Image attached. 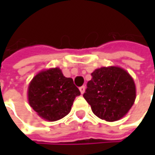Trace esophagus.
<instances>
[{"label":"esophagus","mask_w":155,"mask_h":155,"mask_svg":"<svg viewBox=\"0 0 155 155\" xmlns=\"http://www.w3.org/2000/svg\"><path fill=\"white\" fill-rule=\"evenodd\" d=\"M84 91H85V86H84V85H83V86L80 87V91H81V94H84Z\"/></svg>","instance_id":"34e87169"}]
</instances>
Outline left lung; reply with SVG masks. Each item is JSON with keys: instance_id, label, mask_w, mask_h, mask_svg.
Listing matches in <instances>:
<instances>
[{"instance_id": "1", "label": "left lung", "mask_w": 155, "mask_h": 155, "mask_svg": "<svg viewBox=\"0 0 155 155\" xmlns=\"http://www.w3.org/2000/svg\"><path fill=\"white\" fill-rule=\"evenodd\" d=\"M91 76L83 96L93 113L109 122L120 120L135 101L133 78L126 71L116 66L96 69Z\"/></svg>"}]
</instances>
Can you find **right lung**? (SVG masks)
<instances>
[{"instance_id": "right-lung-1", "label": "right lung", "mask_w": 155, "mask_h": 155, "mask_svg": "<svg viewBox=\"0 0 155 155\" xmlns=\"http://www.w3.org/2000/svg\"><path fill=\"white\" fill-rule=\"evenodd\" d=\"M81 92L71 78L64 77L60 68L41 71L28 87V101L39 116L56 121L67 115Z\"/></svg>"}]
</instances>
